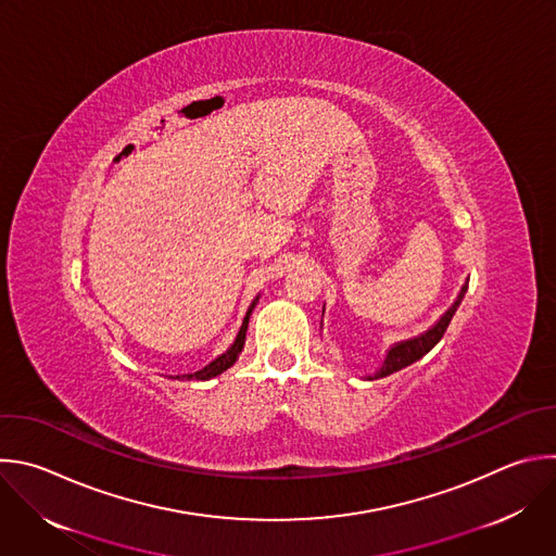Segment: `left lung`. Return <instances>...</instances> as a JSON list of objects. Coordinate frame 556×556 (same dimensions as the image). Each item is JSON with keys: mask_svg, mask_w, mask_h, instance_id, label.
<instances>
[{"mask_svg": "<svg viewBox=\"0 0 556 556\" xmlns=\"http://www.w3.org/2000/svg\"><path fill=\"white\" fill-rule=\"evenodd\" d=\"M467 286H469V279L463 283V288H460L458 296L454 299V303L439 316V320H437L432 327H428L424 333H419V336H415V338L400 340V342L391 344V346L387 349V355H384V359H382L378 371H376L374 376H366V380L387 378V376H391V374H395V371H402V368L410 366L413 362L421 359V357L443 338V333H445V329H447L452 316L456 314L460 301L465 299ZM323 314H325V305H323ZM320 329H323V320H320Z\"/></svg>", "mask_w": 556, "mask_h": 556, "instance_id": "8db88e82", "label": "left lung"}]
</instances>
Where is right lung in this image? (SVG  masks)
Here are the masks:
<instances>
[{"instance_id": "right-lung-1", "label": "right lung", "mask_w": 556, "mask_h": 556, "mask_svg": "<svg viewBox=\"0 0 556 556\" xmlns=\"http://www.w3.org/2000/svg\"><path fill=\"white\" fill-rule=\"evenodd\" d=\"M257 303H260V294H257V296L253 299V303L249 305V309H247V314H244V318H242L240 331H238L236 340L231 342V346H229L225 353H220L218 357H214L207 366H203L201 371H197V374H185V376H174V378L169 376V378H172V380H201V382H205V380H212V378L225 374L227 368H231V366L238 362V357H240V353H242V349H244L247 329H249V318H251V314H253V309H255Z\"/></svg>"}]
</instances>
